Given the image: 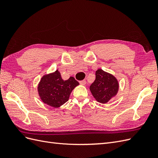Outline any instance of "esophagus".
Here are the masks:
<instances>
[{"instance_id": "34e87169", "label": "esophagus", "mask_w": 158, "mask_h": 158, "mask_svg": "<svg viewBox=\"0 0 158 158\" xmlns=\"http://www.w3.org/2000/svg\"><path fill=\"white\" fill-rule=\"evenodd\" d=\"M80 84H81V85H85V83H86V82H85V80H81V81H80Z\"/></svg>"}]
</instances>
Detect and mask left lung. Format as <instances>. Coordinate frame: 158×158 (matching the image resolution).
I'll list each match as a JSON object with an SVG mask.
<instances>
[{"label": "left lung", "instance_id": "8db88e82", "mask_svg": "<svg viewBox=\"0 0 158 158\" xmlns=\"http://www.w3.org/2000/svg\"><path fill=\"white\" fill-rule=\"evenodd\" d=\"M89 89L98 102L106 103L117 94L118 83L112 74L98 69L95 72V79Z\"/></svg>", "mask_w": 158, "mask_h": 158}]
</instances>
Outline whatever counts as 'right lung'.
Listing matches in <instances>:
<instances>
[{
	"instance_id": "obj_1",
	"label": "right lung",
	"mask_w": 158,
	"mask_h": 158,
	"mask_svg": "<svg viewBox=\"0 0 158 158\" xmlns=\"http://www.w3.org/2000/svg\"><path fill=\"white\" fill-rule=\"evenodd\" d=\"M78 84L72 76L67 80H63L56 70L53 73L43 76L38 85V92L43 102L56 108L68 101L71 92Z\"/></svg>"
}]
</instances>
